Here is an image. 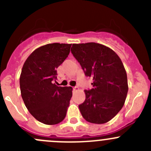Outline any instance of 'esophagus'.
<instances>
[{"label":"esophagus","mask_w":151,"mask_h":151,"mask_svg":"<svg viewBox=\"0 0 151 151\" xmlns=\"http://www.w3.org/2000/svg\"><path fill=\"white\" fill-rule=\"evenodd\" d=\"M74 90H76V91H78L79 89H80V88H79V87H77V86H75V87H74Z\"/></svg>","instance_id":"obj_1"}]
</instances>
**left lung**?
<instances>
[{
    "mask_svg": "<svg viewBox=\"0 0 151 151\" xmlns=\"http://www.w3.org/2000/svg\"><path fill=\"white\" fill-rule=\"evenodd\" d=\"M71 52L93 81V88L85 91V101L79 105L82 115L90 123L108 122L122 109L129 89L121 58L112 49L95 42L73 44Z\"/></svg>",
    "mask_w": 151,
    "mask_h": 151,
    "instance_id": "left-lung-1",
    "label": "left lung"
}]
</instances>
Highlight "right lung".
I'll return each mask as SVG.
<instances>
[{
  "mask_svg": "<svg viewBox=\"0 0 151 151\" xmlns=\"http://www.w3.org/2000/svg\"><path fill=\"white\" fill-rule=\"evenodd\" d=\"M71 44L53 43L35 50L24 63L19 77L21 96L30 113L47 125L60 123L72 96L71 87L53 83L57 68L66 60Z\"/></svg>",
  "mask_w": 151,
  "mask_h": 151,
  "instance_id": "1",
  "label": "right lung"
}]
</instances>
